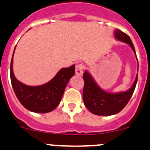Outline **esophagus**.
Listing matches in <instances>:
<instances>
[{
  "instance_id": "obj_1",
  "label": "esophagus",
  "mask_w": 150,
  "mask_h": 150,
  "mask_svg": "<svg viewBox=\"0 0 150 150\" xmlns=\"http://www.w3.org/2000/svg\"><path fill=\"white\" fill-rule=\"evenodd\" d=\"M83 69H84V67H83V64H77L76 67H75V73H76V75H79V76H82L83 73Z\"/></svg>"
}]
</instances>
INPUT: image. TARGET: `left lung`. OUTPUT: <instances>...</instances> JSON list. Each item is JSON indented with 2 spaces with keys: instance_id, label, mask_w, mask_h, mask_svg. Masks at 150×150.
<instances>
[{
  "instance_id": "obj_1",
  "label": "left lung",
  "mask_w": 150,
  "mask_h": 150,
  "mask_svg": "<svg viewBox=\"0 0 150 150\" xmlns=\"http://www.w3.org/2000/svg\"><path fill=\"white\" fill-rule=\"evenodd\" d=\"M115 37L118 40L129 45L136 54L133 43L127 34L119 29H116L115 31ZM83 78L84 80L83 98L86 108L93 114L99 116H111L120 112L128 103L136 87L138 74L131 88L125 92L117 93H108L100 89L94 81L92 76L86 70L83 73Z\"/></svg>"
}]
</instances>
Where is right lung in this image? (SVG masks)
Here are the masks:
<instances>
[{
  "mask_svg": "<svg viewBox=\"0 0 150 150\" xmlns=\"http://www.w3.org/2000/svg\"><path fill=\"white\" fill-rule=\"evenodd\" d=\"M13 53L11 62V80L13 89L20 103L32 112L45 113L53 111L60 103L66 86L75 75V65L61 69L54 78L42 86H28L17 80L14 76Z\"/></svg>",
  "mask_w": 150,
  "mask_h": 150,
  "instance_id": "1",
  "label": "right lung"
}]
</instances>
